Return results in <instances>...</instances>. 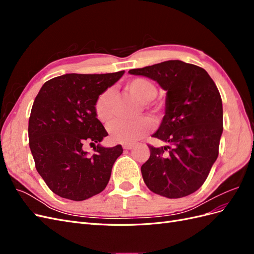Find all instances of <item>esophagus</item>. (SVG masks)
<instances>
[{
	"instance_id": "obj_1",
	"label": "esophagus",
	"mask_w": 254,
	"mask_h": 254,
	"mask_svg": "<svg viewBox=\"0 0 254 254\" xmlns=\"http://www.w3.org/2000/svg\"><path fill=\"white\" fill-rule=\"evenodd\" d=\"M133 144H123V148L124 149H132L133 148Z\"/></svg>"
}]
</instances>
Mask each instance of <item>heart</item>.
Instances as JSON below:
<instances>
[{"instance_id":"b5f03b06","label":"heart","mask_w":254,"mask_h":254,"mask_svg":"<svg viewBox=\"0 0 254 254\" xmlns=\"http://www.w3.org/2000/svg\"><path fill=\"white\" fill-rule=\"evenodd\" d=\"M127 90L140 102L146 104L155 99L157 88L151 81L144 78H135L127 83ZM113 108V91L106 90L99 95L95 103V113L97 119L106 123L112 117ZM153 127V123L148 118H140L134 121L117 120L108 127L109 135L115 142L123 144H131L139 141Z\"/></svg>"}]
</instances>
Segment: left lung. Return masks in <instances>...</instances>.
<instances>
[{
	"label": "left lung",
	"instance_id": "8db88e82",
	"mask_svg": "<svg viewBox=\"0 0 254 254\" xmlns=\"http://www.w3.org/2000/svg\"><path fill=\"white\" fill-rule=\"evenodd\" d=\"M128 73L155 80L166 91L165 114L152 136L167 145L149 146L150 157L141 167L145 184L167 198L193 194L218 157L224 128L216 84L202 67L181 60L132 68Z\"/></svg>",
	"mask_w": 254,
	"mask_h": 254
}]
</instances>
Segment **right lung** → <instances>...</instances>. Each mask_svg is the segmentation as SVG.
I'll use <instances>...</instances> for the list:
<instances>
[{
	"label": "right lung",
	"instance_id": "1",
	"mask_svg": "<svg viewBox=\"0 0 254 254\" xmlns=\"http://www.w3.org/2000/svg\"><path fill=\"white\" fill-rule=\"evenodd\" d=\"M125 71L108 74H65L52 78L36 96L28 121L29 148L36 170L56 195L82 201L109 182L121 145L104 147L108 135L96 117L95 103ZM95 146L93 155L82 148Z\"/></svg>",
	"mask_w": 254,
	"mask_h": 254
}]
</instances>
